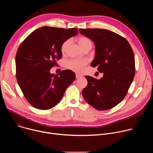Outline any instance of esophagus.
I'll return each mask as SVG.
<instances>
[{"label": "esophagus", "instance_id": "esophagus-1", "mask_svg": "<svg viewBox=\"0 0 153 153\" xmlns=\"http://www.w3.org/2000/svg\"><path fill=\"white\" fill-rule=\"evenodd\" d=\"M76 79H79V78H80V77H82V75L77 73V74H76Z\"/></svg>", "mask_w": 153, "mask_h": 153}]
</instances>
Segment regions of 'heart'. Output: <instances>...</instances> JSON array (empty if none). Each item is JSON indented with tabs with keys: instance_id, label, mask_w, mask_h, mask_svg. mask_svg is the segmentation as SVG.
<instances>
[{
	"instance_id": "1",
	"label": "heart",
	"mask_w": 153,
	"mask_h": 153,
	"mask_svg": "<svg viewBox=\"0 0 153 153\" xmlns=\"http://www.w3.org/2000/svg\"><path fill=\"white\" fill-rule=\"evenodd\" d=\"M79 45L83 49L88 45H92L91 41L86 37H80L77 40ZM70 44V40H65L61 45L60 51L62 53L66 51L68 45ZM88 63V61L85 59H71L67 60L65 63V66L67 68L77 73H81L83 71L85 65Z\"/></svg>"
}]
</instances>
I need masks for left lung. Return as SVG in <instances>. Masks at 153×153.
<instances>
[{
    "mask_svg": "<svg viewBox=\"0 0 153 153\" xmlns=\"http://www.w3.org/2000/svg\"><path fill=\"white\" fill-rule=\"evenodd\" d=\"M94 43L95 56L91 63L103 77L86 76L88 85L82 91L87 103L96 110L114 107L125 97L135 75V58L129 42L118 34L105 29L79 30Z\"/></svg>",
    "mask_w": 153,
    "mask_h": 153,
    "instance_id": "obj_1",
    "label": "left lung"
}]
</instances>
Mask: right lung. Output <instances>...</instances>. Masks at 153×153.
Wrapping results in <instances>:
<instances>
[{
  "instance_id": "right-lung-1",
  "label": "right lung",
  "mask_w": 153,
  "mask_h": 153,
  "mask_svg": "<svg viewBox=\"0 0 153 153\" xmlns=\"http://www.w3.org/2000/svg\"><path fill=\"white\" fill-rule=\"evenodd\" d=\"M77 28L43 27L32 32L19 46L16 56V78L27 101L39 110H48L62 99L76 79L71 70L59 74L50 69L61 59L62 43L76 36Z\"/></svg>"
}]
</instances>
